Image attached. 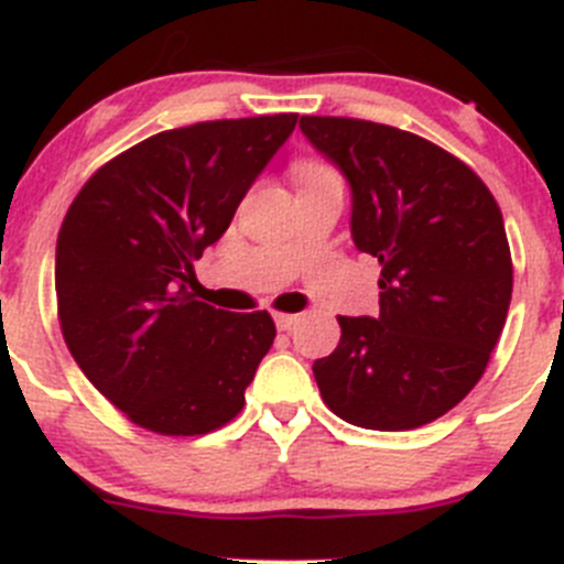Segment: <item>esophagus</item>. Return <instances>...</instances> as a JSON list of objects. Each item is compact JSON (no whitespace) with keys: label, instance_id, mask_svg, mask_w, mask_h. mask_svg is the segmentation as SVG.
Masks as SVG:
<instances>
[{"label":"esophagus","instance_id":"esophagus-1","mask_svg":"<svg viewBox=\"0 0 564 564\" xmlns=\"http://www.w3.org/2000/svg\"><path fill=\"white\" fill-rule=\"evenodd\" d=\"M297 314H286V312H281V314H275V325H278V330H289L292 328V325H297Z\"/></svg>","mask_w":564,"mask_h":564}]
</instances>
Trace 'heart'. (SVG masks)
I'll return each instance as SVG.
<instances>
[{"instance_id":"b5f03b06","label":"heart","mask_w":564,"mask_h":564,"mask_svg":"<svg viewBox=\"0 0 564 564\" xmlns=\"http://www.w3.org/2000/svg\"><path fill=\"white\" fill-rule=\"evenodd\" d=\"M330 177H339V175H336V170H334V166H328V163H323V161H300L297 163L300 188L314 186V183L330 181Z\"/></svg>"}]
</instances>
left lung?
Returning a JSON list of instances; mask_svg holds the SVG:
<instances>
[{
	"label": "left lung",
	"mask_w": 564,
	"mask_h": 564,
	"mask_svg": "<svg viewBox=\"0 0 564 564\" xmlns=\"http://www.w3.org/2000/svg\"><path fill=\"white\" fill-rule=\"evenodd\" d=\"M300 130L347 177L354 241L381 264V312L339 317V345L314 361L319 394L361 429H420L476 387L507 323L501 208L423 135L347 116H303Z\"/></svg>",
	"instance_id": "left-lung-1"
}]
</instances>
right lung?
I'll list each match as a JSON object with an SVG mask.
<instances>
[{"mask_svg": "<svg viewBox=\"0 0 564 564\" xmlns=\"http://www.w3.org/2000/svg\"><path fill=\"white\" fill-rule=\"evenodd\" d=\"M297 113L163 130L99 166L57 234V319L88 381L163 436L223 429L275 339L267 312L230 314L188 292L194 261Z\"/></svg>", "mask_w": 564, "mask_h": 564, "instance_id": "right-lung-1", "label": "right lung"}]
</instances>
